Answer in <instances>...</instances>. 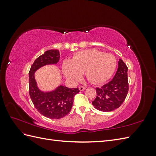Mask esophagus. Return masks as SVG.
<instances>
[{"mask_svg": "<svg viewBox=\"0 0 156 156\" xmlns=\"http://www.w3.org/2000/svg\"><path fill=\"white\" fill-rule=\"evenodd\" d=\"M86 87H84V86H80V87H79V90H80V91H83V90H84L85 89H86Z\"/></svg>", "mask_w": 156, "mask_h": 156, "instance_id": "1", "label": "esophagus"}]
</instances>
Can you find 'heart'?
I'll use <instances>...</instances> for the list:
<instances>
[{
    "label": "heart",
    "instance_id": "1",
    "mask_svg": "<svg viewBox=\"0 0 156 156\" xmlns=\"http://www.w3.org/2000/svg\"><path fill=\"white\" fill-rule=\"evenodd\" d=\"M117 60L111 54H105L97 49H87L76 53L71 61H65L63 72L69 79L78 81L82 73L88 81L100 84L108 80L113 74Z\"/></svg>",
    "mask_w": 156,
    "mask_h": 156
}]
</instances>
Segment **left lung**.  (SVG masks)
Here are the masks:
<instances>
[{
    "label": "left lung",
    "mask_w": 156,
    "mask_h": 156,
    "mask_svg": "<svg viewBox=\"0 0 156 156\" xmlns=\"http://www.w3.org/2000/svg\"><path fill=\"white\" fill-rule=\"evenodd\" d=\"M128 68L119 59L117 71L113 79L101 88H97V97L92 101L96 109L109 112L119 108L124 102L129 91Z\"/></svg>",
    "instance_id": "1"
}]
</instances>
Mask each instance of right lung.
Returning a JSON list of instances; mask_svg holds the SVG:
<instances>
[{
  "mask_svg": "<svg viewBox=\"0 0 156 156\" xmlns=\"http://www.w3.org/2000/svg\"><path fill=\"white\" fill-rule=\"evenodd\" d=\"M59 59L58 49L46 51L35 59L29 70V95L34 107L45 117L58 119L67 115L72 107L74 96L80 90L78 88H69L59 86L54 91L43 92L38 89L34 78V73L41 66L56 64Z\"/></svg>",
  "mask_w": 156,
  "mask_h": 156,
  "instance_id": "obj_1",
  "label": "right lung"
}]
</instances>
